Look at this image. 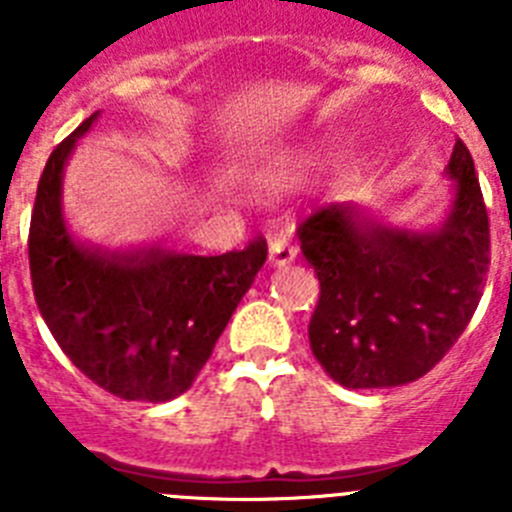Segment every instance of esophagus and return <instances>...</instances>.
<instances>
[{
    "label": "esophagus",
    "instance_id": "1",
    "mask_svg": "<svg viewBox=\"0 0 512 512\" xmlns=\"http://www.w3.org/2000/svg\"><path fill=\"white\" fill-rule=\"evenodd\" d=\"M297 259V248L287 241V238H274L269 246V264L282 269V266L295 264Z\"/></svg>",
    "mask_w": 512,
    "mask_h": 512
}]
</instances>
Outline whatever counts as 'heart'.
<instances>
[{"label":"heart","instance_id":"obj_1","mask_svg":"<svg viewBox=\"0 0 512 512\" xmlns=\"http://www.w3.org/2000/svg\"><path fill=\"white\" fill-rule=\"evenodd\" d=\"M305 164H307V156H300V158H295V164L292 166H295V169H302Z\"/></svg>","mask_w":512,"mask_h":512}]
</instances>
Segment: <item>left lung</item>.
<instances>
[{"instance_id": "1", "label": "left lung", "mask_w": 512, "mask_h": 512, "mask_svg": "<svg viewBox=\"0 0 512 512\" xmlns=\"http://www.w3.org/2000/svg\"><path fill=\"white\" fill-rule=\"evenodd\" d=\"M446 176L454 197L436 228H397L356 205H330L297 230L320 282L310 348L333 382L351 390L415 382L472 320L490 269V223L461 140Z\"/></svg>"}]
</instances>
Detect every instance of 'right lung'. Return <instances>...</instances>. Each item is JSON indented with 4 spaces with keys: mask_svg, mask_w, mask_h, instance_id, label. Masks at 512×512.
Here are the masks:
<instances>
[{
    "mask_svg": "<svg viewBox=\"0 0 512 512\" xmlns=\"http://www.w3.org/2000/svg\"><path fill=\"white\" fill-rule=\"evenodd\" d=\"M89 115L51 153L30 220V277L61 351L122 400L169 402L187 392L266 261V243L194 256L164 246L79 241L63 215V171Z\"/></svg>",
    "mask_w": 512,
    "mask_h": 512,
    "instance_id": "1",
    "label": "right lung"
}]
</instances>
